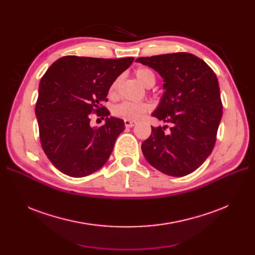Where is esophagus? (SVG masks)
Returning <instances> with one entry per match:
<instances>
[{"mask_svg":"<svg viewBox=\"0 0 255 255\" xmlns=\"http://www.w3.org/2000/svg\"><path fill=\"white\" fill-rule=\"evenodd\" d=\"M125 125L127 128H133L136 125V122L130 121V120H125Z\"/></svg>","mask_w":255,"mask_h":255,"instance_id":"1","label":"esophagus"}]
</instances>
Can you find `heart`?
Listing matches in <instances>:
<instances>
[{
  "label": "heart",
  "mask_w": 255,
  "mask_h": 255,
  "mask_svg": "<svg viewBox=\"0 0 255 255\" xmlns=\"http://www.w3.org/2000/svg\"><path fill=\"white\" fill-rule=\"evenodd\" d=\"M134 74L138 82L142 84L144 87H152L153 85L155 84V74L148 68H138L137 70H135ZM120 81L121 79L117 78L111 84L109 89V95L111 97L116 96V92L118 90ZM149 110L150 105L145 102H122L114 106L113 114L118 118L135 121L140 119Z\"/></svg>",
  "instance_id": "obj_1"
}]
</instances>
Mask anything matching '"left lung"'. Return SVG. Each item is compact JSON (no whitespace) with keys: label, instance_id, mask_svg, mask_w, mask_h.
Listing matches in <instances>:
<instances>
[{"label":"left lung","instance_id":"obj_1","mask_svg":"<svg viewBox=\"0 0 255 255\" xmlns=\"http://www.w3.org/2000/svg\"><path fill=\"white\" fill-rule=\"evenodd\" d=\"M157 71L164 79L165 92L153 117L171 128L151 127L141 144L148 163L171 176H184L210 156L222 117L217 76L204 60L179 52L136 59Z\"/></svg>","mask_w":255,"mask_h":255}]
</instances>
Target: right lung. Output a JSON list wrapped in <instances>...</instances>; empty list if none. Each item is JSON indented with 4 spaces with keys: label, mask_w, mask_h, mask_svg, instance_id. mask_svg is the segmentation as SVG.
Here are the masks:
<instances>
[{
    "label": "right lung",
    "mask_w": 255,
    "mask_h": 255,
    "mask_svg": "<svg viewBox=\"0 0 255 255\" xmlns=\"http://www.w3.org/2000/svg\"><path fill=\"white\" fill-rule=\"evenodd\" d=\"M133 60L64 56L41 78L35 109L40 142L60 172L83 177L99 170L110 158L126 128L122 119L110 117L102 103L107 101L111 84ZM92 112L107 117L104 126L90 127Z\"/></svg>",
    "instance_id": "1"
}]
</instances>
